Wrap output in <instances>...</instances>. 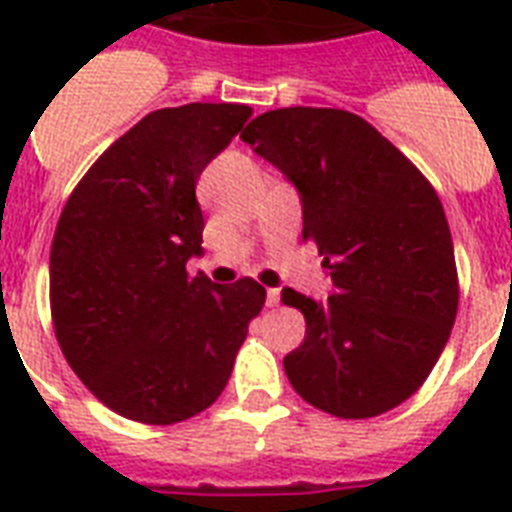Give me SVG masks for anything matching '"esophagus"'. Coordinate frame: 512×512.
Instances as JSON below:
<instances>
[{"mask_svg":"<svg viewBox=\"0 0 512 512\" xmlns=\"http://www.w3.org/2000/svg\"><path fill=\"white\" fill-rule=\"evenodd\" d=\"M265 303H268V308H276V305L281 303L279 289H268V297H265Z\"/></svg>","mask_w":512,"mask_h":512,"instance_id":"esophagus-1","label":"esophagus"}]
</instances>
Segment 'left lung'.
<instances>
[{"label":"left lung","mask_w":512,"mask_h":512,"mask_svg":"<svg viewBox=\"0 0 512 512\" xmlns=\"http://www.w3.org/2000/svg\"><path fill=\"white\" fill-rule=\"evenodd\" d=\"M241 140L297 185L303 239L335 281L327 303L281 292L305 316L303 345L284 358L292 388L342 420L396 409L433 372L460 305L436 188L342 108H276L252 119Z\"/></svg>","instance_id":"8db88e82"}]
</instances>
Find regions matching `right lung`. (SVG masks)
<instances>
[{"label": "right lung", "mask_w": 512, "mask_h": 512, "mask_svg": "<svg viewBox=\"0 0 512 512\" xmlns=\"http://www.w3.org/2000/svg\"><path fill=\"white\" fill-rule=\"evenodd\" d=\"M241 103L159 108L98 156L60 212L50 252L52 329L98 401L143 425L204 412L228 385L255 279L217 287L185 271L201 252V170L244 127Z\"/></svg>", "instance_id": "right-lung-1"}]
</instances>
